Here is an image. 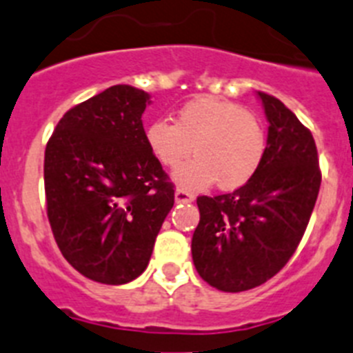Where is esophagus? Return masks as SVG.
<instances>
[{
    "instance_id": "1",
    "label": "esophagus",
    "mask_w": 353,
    "mask_h": 353,
    "mask_svg": "<svg viewBox=\"0 0 353 353\" xmlns=\"http://www.w3.org/2000/svg\"><path fill=\"white\" fill-rule=\"evenodd\" d=\"M194 194H190L186 190L183 188H177L176 190V202H192L194 201Z\"/></svg>"
}]
</instances>
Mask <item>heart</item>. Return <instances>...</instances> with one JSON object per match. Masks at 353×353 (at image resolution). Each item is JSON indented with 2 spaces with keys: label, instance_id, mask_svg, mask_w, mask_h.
I'll return each mask as SVG.
<instances>
[{
  "label": "heart",
  "instance_id": "1",
  "mask_svg": "<svg viewBox=\"0 0 353 353\" xmlns=\"http://www.w3.org/2000/svg\"><path fill=\"white\" fill-rule=\"evenodd\" d=\"M145 142L165 168H177L194 149L195 159L176 172L177 185L204 190L216 181L222 190L247 185L266 154V131L252 112L232 101L201 96L176 112V122L147 125Z\"/></svg>",
  "mask_w": 353,
  "mask_h": 353
}]
</instances>
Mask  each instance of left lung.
<instances>
[{
	"label": "left lung",
	"mask_w": 353,
	"mask_h": 353,
	"mask_svg": "<svg viewBox=\"0 0 353 353\" xmlns=\"http://www.w3.org/2000/svg\"><path fill=\"white\" fill-rule=\"evenodd\" d=\"M257 96L270 122L261 167L231 194L197 197L201 220L192 238L199 275L231 293L261 286L290 261L321 183L311 131L277 97Z\"/></svg>",
	"instance_id": "8db88e82"
}]
</instances>
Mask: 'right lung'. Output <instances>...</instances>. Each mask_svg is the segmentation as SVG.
Wrapping results in <instances>:
<instances>
[{"label":"right lung","mask_w":353,"mask_h":353,"mask_svg":"<svg viewBox=\"0 0 353 353\" xmlns=\"http://www.w3.org/2000/svg\"><path fill=\"white\" fill-rule=\"evenodd\" d=\"M149 94L115 85L60 119L44 154L48 219L85 277L125 284L149 265L174 185L145 142Z\"/></svg>","instance_id":"add662e5"}]
</instances>
